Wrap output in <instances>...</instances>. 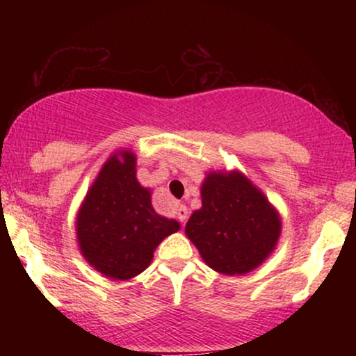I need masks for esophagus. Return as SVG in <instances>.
<instances>
[{
    "label": "esophagus",
    "instance_id": "obj_1",
    "mask_svg": "<svg viewBox=\"0 0 356 356\" xmlns=\"http://www.w3.org/2000/svg\"><path fill=\"white\" fill-rule=\"evenodd\" d=\"M177 218L182 224H186L187 218H189V216H187V207L182 206V204H181V206H177Z\"/></svg>",
    "mask_w": 356,
    "mask_h": 356
}]
</instances>
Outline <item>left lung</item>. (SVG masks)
Here are the masks:
<instances>
[{"instance_id":"left-lung-1","label":"left lung","mask_w":356,"mask_h":356,"mask_svg":"<svg viewBox=\"0 0 356 356\" xmlns=\"http://www.w3.org/2000/svg\"><path fill=\"white\" fill-rule=\"evenodd\" d=\"M202 207L192 212L186 236L209 268L220 275H246L276 248L280 212L244 174L209 172L201 186Z\"/></svg>"}]
</instances>
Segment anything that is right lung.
<instances>
[{"label": "right lung", "instance_id": "obj_1", "mask_svg": "<svg viewBox=\"0 0 356 356\" xmlns=\"http://www.w3.org/2000/svg\"><path fill=\"white\" fill-rule=\"evenodd\" d=\"M136 154L110 155L92 184L79 214L76 239L90 266L112 280H130L152 263L162 239L181 224L154 211L150 189L136 177Z\"/></svg>", "mask_w": 356, "mask_h": 356}]
</instances>
